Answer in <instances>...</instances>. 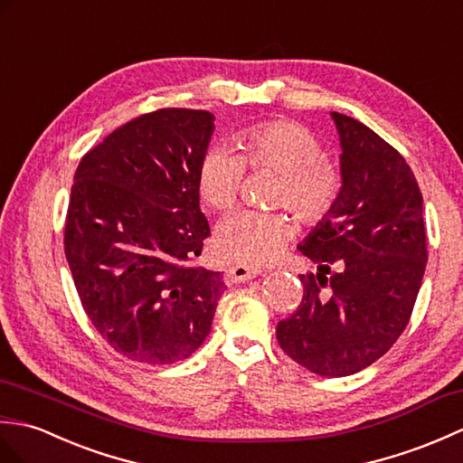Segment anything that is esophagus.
I'll use <instances>...</instances> for the list:
<instances>
[{"mask_svg": "<svg viewBox=\"0 0 463 463\" xmlns=\"http://www.w3.org/2000/svg\"><path fill=\"white\" fill-rule=\"evenodd\" d=\"M263 269H258V267H250V265H233L225 271V279L228 283H245L253 279V277L261 275Z\"/></svg>", "mask_w": 463, "mask_h": 463, "instance_id": "esophagus-1", "label": "esophagus"}]
</instances>
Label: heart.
I'll return each mask as SVG.
<instances>
[{
	"label": "heart",
	"instance_id": "obj_1",
	"mask_svg": "<svg viewBox=\"0 0 463 463\" xmlns=\"http://www.w3.org/2000/svg\"><path fill=\"white\" fill-rule=\"evenodd\" d=\"M241 154L228 146H212L198 164L196 186L202 202L215 212L235 205L245 166L281 174L273 202L289 208L305 223H321L336 208L343 176L325 158L321 142L309 128L291 120H265L241 130ZM293 223L283 213L235 212L220 222L213 251L238 265H267L291 238Z\"/></svg>",
	"mask_w": 463,
	"mask_h": 463
}]
</instances>
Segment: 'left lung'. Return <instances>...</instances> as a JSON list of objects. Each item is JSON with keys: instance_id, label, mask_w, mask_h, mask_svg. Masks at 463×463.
I'll list each match as a JSON object with an SVG mask.
<instances>
[{"instance_id": "1", "label": "left lung", "mask_w": 463, "mask_h": 463, "mask_svg": "<svg viewBox=\"0 0 463 463\" xmlns=\"http://www.w3.org/2000/svg\"><path fill=\"white\" fill-rule=\"evenodd\" d=\"M341 137L343 192L299 251L303 299L277 323V343L318 376L371 366L402 335L428 261L422 192L396 148L363 122L331 112Z\"/></svg>"}]
</instances>
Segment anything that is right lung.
I'll return each instance as SVG.
<instances>
[{"mask_svg":"<svg viewBox=\"0 0 463 463\" xmlns=\"http://www.w3.org/2000/svg\"><path fill=\"white\" fill-rule=\"evenodd\" d=\"M212 132L208 110L160 109L77 166L65 255L92 326L130 361H182L212 328L225 285L194 263L210 235L196 174Z\"/></svg>","mask_w":463,"mask_h":463,"instance_id":"right-lung-1","label":"right lung"}]
</instances>
